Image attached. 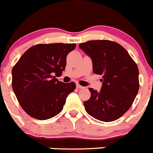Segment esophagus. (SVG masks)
<instances>
[{
    "label": "esophagus",
    "instance_id": "esophagus-1",
    "mask_svg": "<svg viewBox=\"0 0 153 153\" xmlns=\"http://www.w3.org/2000/svg\"><path fill=\"white\" fill-rule=\"evenodd\" d=\"M76 88L78 89H82V88H84V87H83V86H82V85H80L79 84H76Z\"/></svg>",
    "mask_w": 153,
    "mask_h": 153
}]
</instances>
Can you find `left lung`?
Segmentation results:
<instances>
[{"instance_id":"left-lung-1","label":"left lung","mask_w":153,"mask_h":153,"mask_svg":"<svg viewBox=\"0 0 153 153\" xmlns=\"http://www.w3.org/2000/svg\"><path fill=\"white\" fill-rule=\"evenodd\" d=\"M79 46L91 58L94 73L102 76L100 91L89 88L91 97L84 102L85 111L101 121L116 120L129 109L138 92L135 62L123 47L112 41L92 40Z\"/></svg>"}]
</instances>
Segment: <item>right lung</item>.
Returning a JSON list of instances; mask_svg holds the SVG:
<instances>
[{"mask_svg":"<svg viewBox=\"0 0 153 153\" xmlns=\"http://www.w3.org/2000/svg\"><path fill=\"white\" fill-rule=\"evenodd\" d=\"M75 48V44H38L13 68V89L22 108L32 117L47 120L63 109L76 84L59 81L55 75L65 71L68 54Z\"/></svg>","mask_w":153,"mask_h":153,"instance_id":"add662e5","label":"right lung"}]
</instances>
